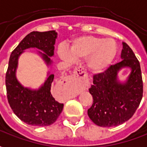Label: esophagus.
<instances>
[{"mask_svg": "<svg viewBox=\"0 0 147 147\" xmlns=\"http://www.w3.org/2000/svg\"><path fill=\"white\" fill-rule=\"evenodd\" d=\"M73 77L74 79L79 80L80 83L84 84H89L88 74L82 67H79L75 69L73 72Z\"/></svg>", "mask_w": 147, "mask_h": 147, "instance_id": "esophagus-1", "label": "esophagus"}]
</instances>
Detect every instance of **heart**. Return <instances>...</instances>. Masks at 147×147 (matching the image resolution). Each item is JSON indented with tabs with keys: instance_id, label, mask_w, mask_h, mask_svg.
<instances>
[{
	"instance_id": "b5f03b06",
	"label": "heart",
	"mask_w": 147,
	"mask_h": 147,
	"mask_svg": "<svg viewBox=\"0 0 147 147\" xmlns=\"http://www.w3.org/2000/svg\"><path fill=\"white\" fill-rule=\"evenodd\" d=\"M118 52L113 39H103L93 36H84L74 39L70 49L59 46L58 54L64 61L87 58V66L94 72H101L113 62Z\"/></svg>"
}]
</instances>
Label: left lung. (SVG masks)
I'll return each instance as SVG.
<instances>
[{"mask_svg": "<svg viewBox=\"0 0 147 147\" xmlns=\"http://www.w3.org/2000/svg\"><path fill=\"white\" fill-rule=\"evenodd\" d=\"M121 59V62L111 65L102 73L94 76V84L89 89L94 102L88 110V115L94 124L101 127L117 126L129 120L142 98L140 63L124 42ZM124 68H130V73L124 82H120L118 74Z\"/></svg>", "mask_w": 147, "mask_h": 147, "instance_id": "8db88e82", "label": "left lung"}]
</instances>
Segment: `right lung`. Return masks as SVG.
<instances>
[{
  "label": "right lung",
  "mask_w": 147,
  "mask_h": 147,
  "mask_svg": "<svg viewBox=\"0 0 147 147\" xmlns=\"http://www.w3.org/2000/svg\"><path fill=\"white\" fill-rule=\"evenodd\" d=\"M58 33L55 31L32 32L27 35L10 54L5 85L9 104L13 113L29 125L49 126L53 124L61 114L63 104L57 102L51 94L54 75L49 71L44 84L37 89L24 87L16 76L18 58L28 49L40 50L38 54L47 67H51L50 57L54 54V45ZM43 53H42V52Z\"/></svg>",
  "instance_id": "obj_1"
}]
</instances>
